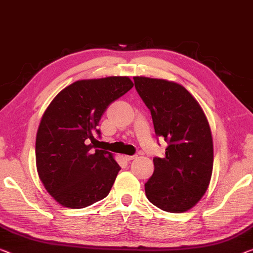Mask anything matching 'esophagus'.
<instances>
[{"label": "esophagus", "instance_id": "esophagus-1", "mask_svg": "<svg viewBox=\"0 0 253 253\" xmlns=\"http://www.w3.org/2000/svg\"><path fill=\"white\" fill-rule=\"evenodd\" d=\"M124 158L126 159V161H132V159H134V158H137V155H126V156H124Z\"/></svg>", "mask_w": 253, "mask_h": 253}]
</instances>
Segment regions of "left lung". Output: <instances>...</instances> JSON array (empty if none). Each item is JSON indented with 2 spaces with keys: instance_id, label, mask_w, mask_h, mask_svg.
Masks as SVG:
<instances>
[{
  "instance_id": "obj_1",
  "label": "left lung",
  "mask_w": 253,
  "mask_h": 253,
  "mask_svg": "<svg viewBox=\"0 0 253 253\" xmlns=\"http://www.w3.org/2000/svg\"><path fill=\"white\" fill-rule=\"evenodd\" d=\"M133 80L151 113L155 133L169 145L164 157H154L155 169L145 183L146 196L164 211H186L204 196L212 173V138L207 118L181 84L145 77Z\"/></svg>"
}]
</instances>
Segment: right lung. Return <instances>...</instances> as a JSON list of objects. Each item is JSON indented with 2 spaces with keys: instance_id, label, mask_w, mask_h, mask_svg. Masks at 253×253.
<instances>
[{
  "instance_id": "add662e5",
  "label": "right lung",
  "mask_w": 253,
  "mask_h": 253,
  "mask_svg": "<svg viewBox=\"0 0 253 253\" xmlns=\"http://www.w3.org/2000/svg\"><path fill=\"white\" fill-rule=\"evenodd\" d=\"M133 87L127 77L79 80L56 95L37 131L36 165L60 205L80 209L104 199L121 167L97 147L98 124L110 105Z\"/></svg>"
}]
</instances>
